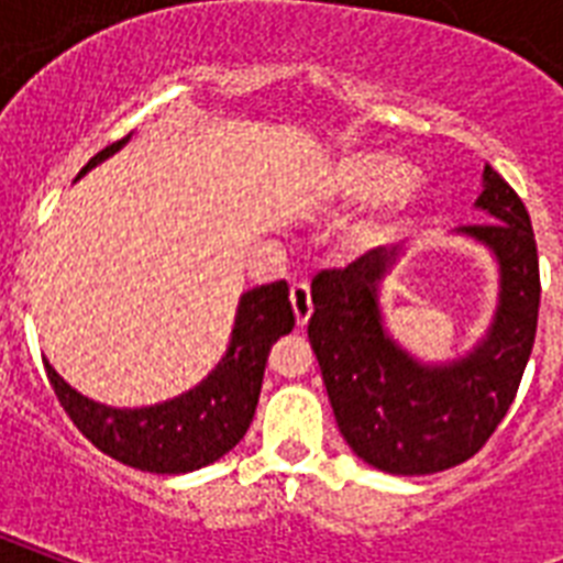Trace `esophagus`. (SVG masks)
Instances as JSON below:
<instances>
[{
  "label": "esophagus",
  "instance_id": "esophagus-1",
  "mask_svg": "<svg viewBox=\"0 0 563 563\" xmlns=\"http://www.w3.org/2000/svg\"><path fill=\"white\" fill-rule=\"evenodd\" d=\"M289 300L291 309H295V321H298V327H307L309 316H312V295H309L307 283H295L289 291Z\"/></svg>",
  "mask_w": 563,
  "mask_h": 563
}]
</instances>
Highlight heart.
<instances>
[{
    "label": "heart",
    "instance_id": "1",
    "mask_svg": "<svg viewBox=\"0 0 563 563\" xmlns=\"http://www.w3.org/2000/svg\"><path fill=\"white\" fill-rule=\"evenodd\" d=\"M321 198L333 207H365L376 203V212L353 230V242L362 247L383 245L400 230V224L418 210L423 198V180L409 175V166L394 154L360 148L339 154L321 175Z\"/></svg>",
    "mask_w": 563,
    "mask_h": 563
}]
</instances>
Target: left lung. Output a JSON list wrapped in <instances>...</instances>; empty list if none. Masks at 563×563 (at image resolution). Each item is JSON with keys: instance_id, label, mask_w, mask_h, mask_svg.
<instances>
[{"instance_id": "obj_1", "label": "left lung", "mask_w": 563, "mask_h": 563, "mask_svg": "<svg viewBox=\"0 0 563 563\" xmlns=\"http://www.w3.org/2000/svg\"><path fill=\"white\" fill-rule=\"evenodd\" d=\"M488 216L455 228L497 260V309L473 351L420 362L388 330L379 289L402 247H374L312 280L309 342L344 441L394 476H427L467 462L494 435L532 356L541 274L532 221L517 192L485 166L473 203Z\"/></svg>"}]
</instances>
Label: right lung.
<instances>
[{
    "label": "right lung",
    "mask_w": 563,
    "mask_h": 563,
    "mask_svg": "<svg viewBox=\"0 0 563 563\" xmlns=\"http://www.w3.org/2000/svg\"><path fill=\"white\" fill-rule=\"evenodd\" d=\"M131 134L92 157L78 178L122 148ZM295 312L286 280L265 283L239 298L230 344L201 383L172 400L117 409L75 391L46 362V376L73 423L110 459L148 473H192L219 462L245 438L263 388L268 351L291 333Z\"/></svg>",
    "instance_id": "add662e5"
}]
</instances>
